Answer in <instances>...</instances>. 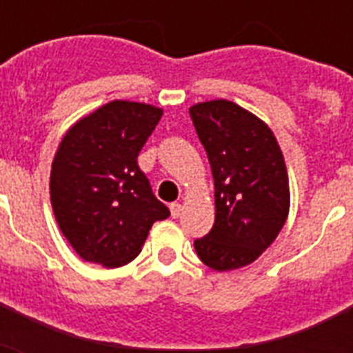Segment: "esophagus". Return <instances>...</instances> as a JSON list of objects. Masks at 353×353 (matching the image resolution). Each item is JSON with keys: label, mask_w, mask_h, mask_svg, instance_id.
<instances>
[{"label": "esophagus", "mask_w": 353, "mask_h": 353, "mask_svg": "<svg viewBox=\"0 0 353 353\" xmlns=\"http://www.w3.org/2000/svg\"><path fill=\"white\" fill-rule=\"evenodd\" d=\"M181 210H183L181 203H172V205H170V214H172V218H179V214H181Z\"/></svg>", "instance_id": "obj_1"}]
</instances>
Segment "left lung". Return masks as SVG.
Here are the masks:
<instances>
[{
  "label": "left lung",
  "instance_id": "8db88e82",
  "mask_svg": "<svg viewBox=\"0 0 353 353\" xmlns=\"http://www.w3.org/2000/svg\"><path fill=\"white\" fill-rule=\"evenodd\" d=\"M188 113L210 161L216 205L214 225L194 249L214 271L245 268L290 214L284 155L271 128L234 102H198Z\"/></svg>",
  "mask_w": 353,
  "mask_h": 353
}]
</instances>
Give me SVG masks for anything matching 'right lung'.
Instances as JSON below:
<instances>
[{
  "mask_svg": "<svg viewBox=\"0 0 353 353\" xmlns=\"http://www.w3.org/2000/svg\"><path fill=\"white\" fill-rule=\"evenodd\" d=\"M161 115L152 104L112 101L74 122L58 144L49 181L52 212L85 262H132L155 221L170 216L137 165Z\"/></svg>",
  "mask_w": 353,
  "mask_h": 353,
  "instance_id": "1",
  "label": "right lung"
}]
</instances>
